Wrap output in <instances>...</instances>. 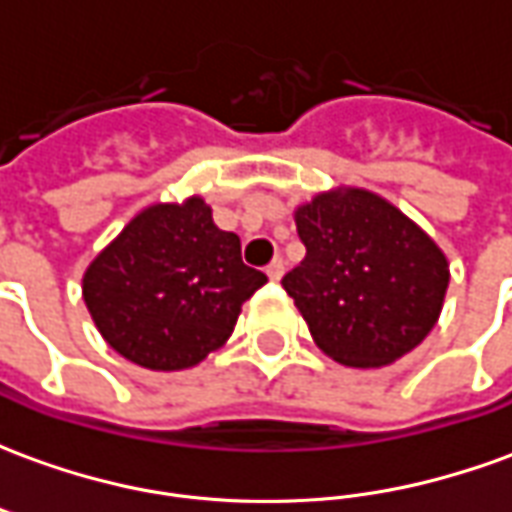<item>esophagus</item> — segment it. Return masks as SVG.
<instances>
[{
  "instance_id": "34e87169",
  "label": "esophagus",
  "mask_w": 512,
  "mask_h": 512,
  "mask_svg": "<svg viewBox=\"0 0 512 512\" xmlns=\"http://www.w3.org/2000/svg\"><path fill=\"white\" fill-rule=\"evenodd\" d=\"M266 274H268V279L279 282V279H282V274H285V260H282V257H274V260L268 263Z\"/></svg>"
}]
</instances>
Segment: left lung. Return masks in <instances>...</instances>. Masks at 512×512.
Returning a JSON list of instances; mask_svg holds the SVG:
<instances>
[{
  "label": "left lung",
  "instance_id": "1",
  "mask_svg": "<svg viewBox=\"0 0 512 512\" xmlns=\"http://www.w3.org/2000/svg\"><path fill=\"white\" fill-rule=\"evenodd\" d=\"M293 216L307 255L282 288L323 354L367 370L414 351L450 285L436 241L367 189L323 191Z\"/></svg>",
  "mask_w": 512,
  "mask_h": 512
}]
</instances>
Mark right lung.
<instances>
[{"mask_svg":"<svg viewBox=\"0 0 512 512\" xmlns=\"http://www.w3.org/2000/svg\"><path fill=\"white\" fill-rule=\"evenodd\" d=\"M268 277L244 266L241 238L213 224L202 197L158 202L84 271L82 296L117 354L147 370H186L222 348Z\"/></svg>","mask_w":512,"mask_h":512,"instance_id":"right-lung-1","label":"right lung"}]
</instances>
